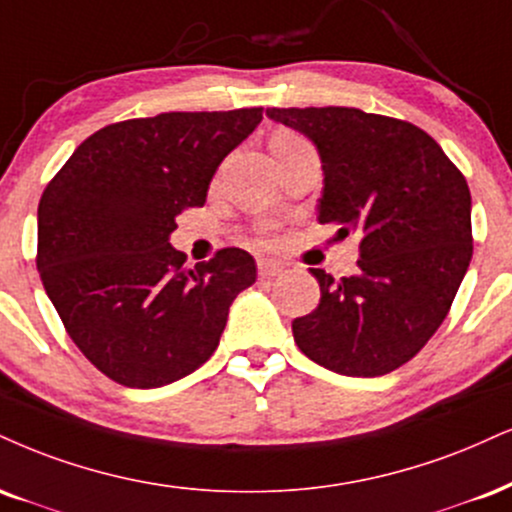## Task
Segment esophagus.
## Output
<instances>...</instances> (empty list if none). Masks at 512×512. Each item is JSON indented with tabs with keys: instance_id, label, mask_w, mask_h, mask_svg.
I'll list each match as a JSON object with an SVG mask.
<instances>
[{
	"instance_id": "esophagus-1",
	"label": "esophagus",
	"mask_w": 512,
	"mask_h": 512,
	"mask_svg": "<svg viewBox=\"0 0 512 512\" xmlns=\"http://www.w3.org/2000/svg\"><path fill=\"white\" fill-rule=\"evenodd\" d=\"M257 269H260L262 279H274V276H281L286 272V267H283L281 262H272V260H260L257 262Z\"/></svg>"
}]
</instances>
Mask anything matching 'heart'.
<instances>
[{
    "instance_id": "obj_1",
    "label": "heart",
    "mask_w": 512,
    "mask_h": 512,
    "mask_svg": "<svg viewBox=\"0 0 512 512\" xmlns=\"http://www.w3.org/2000/svg\"><path fill=\"white\" fill-rule=\"evenodd\" d=\"M276 138H293V133H279V135H274V140Z\"/></svg>"
}]
</instances>
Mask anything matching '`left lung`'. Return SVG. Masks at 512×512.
Segmentation results:
<instances>
[{"mask_svg":"<svg viewBox=\"0 0 512 512\" xmlns=\"http://www.w3.org/2000/svg\"><path fill=\"white\" fill-rule=\"evenodd\" d=\"M322 159L319 224L360 236L353 276L319 281V305L293 319L298 348L331 372L381 377L436 334L472 260L465 176L422 128L353 107L267 109Z\"/></svg>","mask_w":512,"mask_h":512,"instance_id":"8db88e82","label":"left lung"}]
</instances>
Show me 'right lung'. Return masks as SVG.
Here are the masks:
<instances>
[{
    "mask_svg": "<svg viewBox=\"0 0 512 512\" xmlns=\"http://www.w3.org/2000/svg\"><path fill=\"white\" fill-rule=\"evenodd\" d=\"M262 107L169 112L104 126L76 147L38 207V272L61 322L116 384L157 389L205 365L236 295L257 279L240 248L188 267L169 243Z\"/></svg>",
    "mask_w": 512,
    "mask_h": 512,
    "instance_id": "add662e5",
    "label": "right lung"
}]
</instances>
